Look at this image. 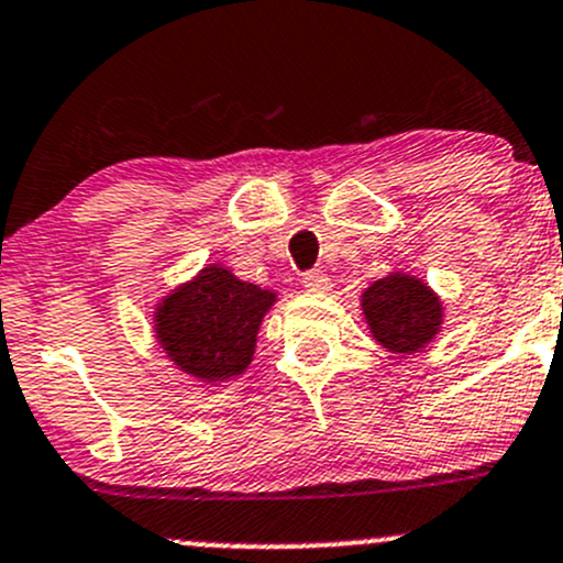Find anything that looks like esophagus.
<instances>
[{"label": "esophagus", "mask_w": 563, "mask_h": 563, "mask_svg": "<svg viewBox=\"0 0 563 563\" xmlns=\"http://www.w3.org/2000/svg\"><path fill=\"white\" fill-rule=\"evenodd\" d=\"M302 286L313 294H324V291H330V277L324 275L322 269L306 272V275H302Z\"/></svg>", "instance_id": "obj_1"}]
</instances>
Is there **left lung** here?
<instances>
[{
    "instance_id": "8db88e82",
    "label": "left lung",
    "mask_w": 563,
    "mask_h": 563,
    "mask_svg": "<svg viewBox=\"0 0 563 563\" xmlns=\"http://www.w3.org/2000/svg\"><path fill=\"white\" fill-rule=\"evenodd\" d=\"M372 335L391 353H417L441 324V302L430 286L411 275H388L372 283L361 297Z\"/></svg>"
}]
</instances>
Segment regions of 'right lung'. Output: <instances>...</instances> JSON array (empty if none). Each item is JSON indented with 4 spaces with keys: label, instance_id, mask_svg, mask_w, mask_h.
<instances>
[{
    "label": "right lung",
    "instance_id": "add662e5",
    "mask_svg": "<svg viewBox=\"0 0 563 563\" xmlns=\"http://www.w3.org/2000/svg\"><path fill=\"white\" fill-rule=\"evenodd\" d=\"M275 294L239 280L222 266H205L155 311V333L186 375L217 383L239 377L255 355V335Z\"/></svg>",
    "mask_w": 563,
    "mask_h": 563
}]
</instances>
